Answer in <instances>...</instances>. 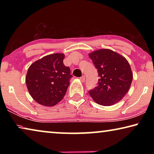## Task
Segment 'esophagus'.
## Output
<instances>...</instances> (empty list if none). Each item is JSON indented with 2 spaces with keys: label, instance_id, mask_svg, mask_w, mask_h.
I'll return each mask as SVG.
<instances>
[{
  "label": "esophagus",
  "instance_id": "esophagus-1",
  "mask_svg": "<svg viewBox=\"0 0 154 154\" xmlns=\"http://www.w3.org/2000/svg\"><path fill=\"white\" fill-rule=\"evenodd\" d=\"M85 77L84 76V75H83V76H82L80 77V80L82 81V82H85Z\"/></svg>",
  "mask_w": 154,
  "mask_h": 154
}]
</instances>
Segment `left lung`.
Segmentation results:
<instances>
[{
    "label": "left lung",
    "instance_id": "obj_1",
    "mask_svg": "<svg viewBox=\"0 0 154 154\" xmlns=\"http://www.w3.org/2000/svg\"><path fill=\"white\" fill-rule=\"evenodd\" d=\"M98 73L97 86L89 91L96 103L111 106L120 101L128 92L132 72L124 57L111 49H102L89 54Z\"/></svg>",
    "mask_w": 154,
    "mask_h": 154
}]
</instances>
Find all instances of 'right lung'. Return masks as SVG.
<instances>
[{"instance_id":"add662e5","label":"right lung","mask_w":154,"mask_h":154,"mask_svg":"<svg viewBox=\"0 0 154 154\" xmlns=\"http://www.w3.org/2000/svg\"><path fill=\"white\" fill-rule=\"evenodd\" d=\"M63 54L46 56L30 65L26 83L30 96L41 105H56L66 94L72 77L70 68L64 65Z\"/></svg>"}]
</instances>
